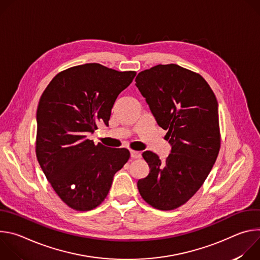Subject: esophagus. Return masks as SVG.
Returning <instances> with one entry per match:
<instances>
[{"mask_svg": "<svg viewBox=\"0 0 260 260\" xmlns=\"http://www.w3.org/2000/svg\"><path fill=\"white\" fill-rule=\"evenodd\" d=\"M131 156H132V158H140L141 157V153L139 151L131 150Z\"/></svg>", "mask_w": 260, "mask_h": 260, "instance_id": "esophagus-1", "label": "esophagus"}]
</instances>
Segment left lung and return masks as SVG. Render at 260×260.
Masks as SVG:
<instances>
[{
    "label": "left lung",
    "mask_w": 260,
    "mask_h": 260,
    "mask_svg": "<svg viewBox=\"0 0 260 260\" xmlns=\"http://www.w3.org/2000/svg\"><path fill=\"white\" fill-rule=\"evenodd\" d=\"M136 86L172 146L165 161L151 151L143 152L150 171L138 181V189L153 208L174 210L196 194L216 161L218 103L200 74L175 63L140 72Z\"/></svg>",
    "instance_id": "8db88e82"
}]
</instances>
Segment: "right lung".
<instances>
[{"mask_svg":"<svg viewBox=\"0 0 260 260\" xmlns=\"http://www.w3.org/2000/svg\"><path fill=\"white\" fill-rule=\"evenodd\" d=\"M136 74L95 62L72 67L58 73L40 98L36 155L53 190L74 210L101 205L129 158L125 148L94 145L87 135L99 122L108 125L118 94Z\"/></svg>","mask_w":260,"mask_h":260,"instance_id":"obj_1","label":"right lung"}]
</instances>
